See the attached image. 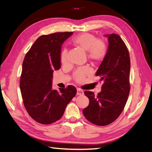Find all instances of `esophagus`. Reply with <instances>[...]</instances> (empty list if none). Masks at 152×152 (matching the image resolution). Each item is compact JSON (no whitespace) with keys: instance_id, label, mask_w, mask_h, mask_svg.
<instances>
[{"instance_id":"esophagus-1","label":"esophagus","mask_w":152,"mask_h":152,"mask_svg":"<svg viewBox=\"0 0 152 152\" xmlns=\"http://www.w3.org/2000/svg\"><path fill=\"white\" fill-rule=\"evenodd\" d=\"M83 94H84V92L82 90H80V88L77 89V95H83Z\"/></svg>"}]
</instances>
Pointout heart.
Returning a JSON list of instances; mask_svg holds the SVG:
<instances>
[{
    "label": "heart",
    "instance_id": "b5f03b06",
    "mask_svg": "<svg viewBox=\"0 0 152 152\" xmlns=\"http://www.w3.org/2000/svg\"><path fill=\"white\" fill-rule=\"evenodd\" d=\"M72 42L77 47L86 51L88 58L92 62H98L106 56L107 52L106 44L102 40L97 39L92 34L87 33L80 34L72 40ZM67 56V49L64 48L60 54V61L62 64H66ZM88 73V68L81 67L76 71L74 75L77 81H82Z\"/></svg>",
    "mask_w": 152,
    "mask_h": 152
}]
</instances>
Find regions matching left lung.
<instances>
[{
	"label": "left lung",
	"mask_w": 152,
	"mask_h": 152,
	"mask_svg": "<svg viewBox=\"0 0 152 152\" xmlns=\"http://www.w3.org/2000/svg\"><path fill=\"white\" fill-rule=\"evenodd\" d=\"M104 36L108 39L107 50L96 73L104 84L97 95L85 91L89 104L83 110L85 118L98 126L107 125L117 119L125 107L130 92L128 49L117 34Z\"/></svg>",
	"instance_id": "8db88e82"
}]
</instances>
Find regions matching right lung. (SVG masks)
Listing matches in <instances>:
<instances>
[{
	"label": "right lung",
	"mask_w": 152,
	"mask_h": 152,
	"mask_svg": "<svg viewBox=\"0 0 152 152\" xmlns=\"http://www.w3.org/2000/svg\"><path fill=\"white\" fill-rule=\"evenodd\" d=\"M72 35L64 32L39 37L24 58L20 83L21 96L29 115L41 124L60 119L76 94L75 86L57 91L52 85L54 71L61 67V45Z\"/></svg>",
	"instance_id": "add662e5"
}]
</instances>
